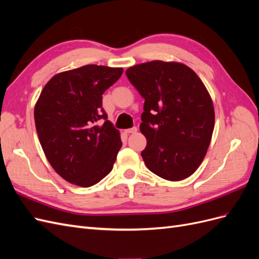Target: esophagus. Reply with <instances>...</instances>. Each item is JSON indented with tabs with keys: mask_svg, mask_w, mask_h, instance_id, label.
<instances>
[{
	"mask_svg": "<svg viewBox=\"0 0 259 259\" xmlns=\"http://www.w3.org/2000/svg\"><path fill=\"white\" fill-rule=\"evenodd\" d=\"M137 131H138L137 127H132V128H128V130H125L124 132L126 133V134H135Z\"/></svg>",
	"mask_w": 259,
	"mask_h": 259,
	"instance_id": "esophagus-1",
	"label": "esophagus"
}]
</instances>
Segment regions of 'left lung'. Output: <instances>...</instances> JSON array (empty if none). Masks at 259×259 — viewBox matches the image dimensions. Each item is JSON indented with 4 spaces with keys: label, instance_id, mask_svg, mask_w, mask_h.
<instances>
[{
    "label": "left lung",
    "instance_id": "8db88e82",
    "mask_svg": "<svg viewBox=\"0 0 259 259\" xmlns=\"http://www.w3.org/2000/svg\"><path fill=\"white\" fill-rule=\"evenodd\" d=\"M145 99L142 156L152 173L170 182L191 176L207 152L215 124L213 101L188 66L153 60L126 70Z\"/></svg>",
    "mask_w": 259,
    "mask_h": 259
}]
</instances>
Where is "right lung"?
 Returning <instances> with one entry per match:
<instances>
[{"label": "right lung", "instance_id": "obj_1", "mask_svg": "<svg viewBox=\"0 0 259 259\" xmlns=\"http://www.w3.org/2000/svg\"><path fill=\"white\" fill-rule=\"evenodd\" d=\"M122 73V68L97 65L60 72L36 101L35 127L46 159L70 184L88 188L112 170L122 142L107 120L103 94Z\"/></svg>", "mask_w": 259, "mask_h": 259}]
</instances>
